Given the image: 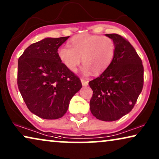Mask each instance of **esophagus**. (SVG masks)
Wrapping results in <instances>:
<instances>
[{"instance_id":"obj_1","label":"esophagus","mask_w":159,"mask_h":159,"mask_svg":"<svg viewBox=\"0 0 159 159\" xmlns=\"http://www.w3.org/2000/svg\"><path fill=\"white\" fill-rule=\"evenodd\" d=\"M81 82L82 84V85L83 86H87L88 84V80H85L84 79H81Z\"/></svg>"}]
</instances>
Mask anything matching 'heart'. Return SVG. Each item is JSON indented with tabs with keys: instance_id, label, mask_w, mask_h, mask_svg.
Returning a JSON list of instances; mask_svg holds the SVG:
<instances>
[{
	"instance_id": "1",
	"label": "heart",
	"mask_w": 159,
	"mask_h": 159,
	"mask_svg": "<svg viewBox=\"0 0 159 159\" xmlns=\"http://www.w3.org/2000/svg\"><path fill=\"white\" fill-rule=\"evenodd\" d=\"M69 48L58 49V56L64 66L75 71L81 61L82 71L89 75L103 72L112 62L115 55V43L108 37L84 34L73 37L69 41Z\"/></svg>"
}]
</instances>
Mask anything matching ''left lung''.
I'll return each mask as SVG.
<instances>
[{"instance_id": "8db88e82", "label": "left lung", "mask_w": 159, "mask_h": 159, "mask_svg": "<svg viewBox=\"0 0 159 159\" xmlns=\"http://www.w3.org/2000/svg\"><path fill=\"white\" fill-rule=\"evenodd\" d=\"M115 43V55L107 69L89 85L93 90L92 114L105 121L118 120L130 112L143 87L142 60L129 41L118 34H106Z\"/></svg>"}]
</instances>
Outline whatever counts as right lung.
<instances>
[{"instance_id":"add662e5","label":"right lung","mask_w":159,"mask_h":159,"mask_svg":"<svg viewBox=\"0 0 159 159\" xmlns=\"http://www.w3.org/2000/svg\"><path fill=\"white\" fill-rule=\"evenodd\" d=\"M69 37L47 38L30 45L18 61L17 84L28 109L45 119H57L82 88L80 78L61 62L58 49Z\"/></svg>"}]
</instances>
